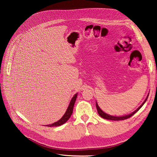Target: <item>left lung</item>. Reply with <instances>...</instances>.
I'll use <instances>...</instances> for the list:
<instances>
[{"label": "left lung", "instance_id": "obj_1", "mask_svg": "<svg viewBox=\"0 0 157 157\" xmlns=\"http://www.w3.org/2000/svg\"><path fill=\"white\" fill-rule=\"evenodd\" d=\"M148 96H149V95H148V96H147V97L146 99H145V101H144V103H142L141 105L138 108H137L135 111L132 113L131 114H129V115H125V116L115 117V116H111V115H108V114H107V113H104V112L101 110V109L100 108H99V107L98 105L97 102H96V108H97V110H98V114L99 115V116L103 118H105V119L111 120V121H122V120H125V119H127V118H128L131 117L132 116L134 115V114H135L137 111H139V109H140L142 106L144 105V103H145V101H147V98H148Z\"/></svg>", "mask_w": 157, "mask_h": 157}]
</instances>
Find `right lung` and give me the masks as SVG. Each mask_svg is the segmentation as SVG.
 <instances>
[{
	"label": "right lung",
	"mask_w": 157,
	"mask_h": 157,
	"mask_svg": "<svg viewBox=\"0 0 157 157\" xmlns=\"http://www.w3.org/2000/svg\"><path fill=\"white\" fill-rule=\"evenodd\" d=\"M77 94H76L75 96L73 97V98L71 99L69 105V106L67 107V111H66L65 113L64 114V115L62 117H61V119H59L58 121H57V122L53 123V124L47 125L46 126H48V127L59 126H61V125L63 124L64 123H65L66 122H67L69 119V118L71 117V115H72L73 110V107H74L76 99H77Z\"/></svg>",
	"instance_id": "obj_1"
}]
</instances>
